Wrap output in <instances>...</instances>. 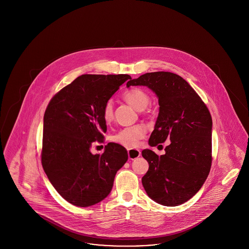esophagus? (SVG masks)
<instances>
[{
	"mask_svg": "<svg viewBox=\"0 0 249 249\" xmlns=\"http://www.w3.org/2000/svg\"><path fill=\"white\" fill-rule=\"evenodd\" d=\"M140 155H141V152L139 149H134V148L128 149V156H129L130 160H134V159L140 157Z\"/></svg>",
	"mask_w": 249,
	"mask_h": 249,
	"instance_id": "esophagus-1",
	"label": "esophagus"
}]
</instances>
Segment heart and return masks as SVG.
Masks as SVG:
<instances>
[{
    "label": "heart",
    "mask_w": 249,
    "mask_h": 249,
    "mask_svg": "<svg viewBox=\"0 0 249 249\" xmlns=\"http://www.w3.org/2000/svg\"><path fill=\"white\" fill-rule=\"evenodd\" d=\"M123 99L136 110H143L149 103V96L141 89L134 88L123 93ZM103 117L107 122H110L114 117L113 104L111 101L107 102L103 109ZM146 129L142 125H135L119 130L112 136L113 142H117L125 147H136L140 141L145 136Z\"/></svg>",
    "instance_id": "1"
}]
</instances>
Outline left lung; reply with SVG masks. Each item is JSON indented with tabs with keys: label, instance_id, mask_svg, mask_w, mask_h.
I'll return each mask as SVG.
<instances>
[{
	"label": "left lung",
	"instance_id": "obj_1",
	"mask_svg": "<svg viewBox=\"0 0 249 249\" xmlns=\"http://www.w3.org/2000/svg\"><path fill=\"white\" fill-rule=\"evenodd\" d=\"M146 86L159 98L160 112L148 143H171L159 157L144 149L149 168L142 184L153 201L178 206L192 198L209 175L212 163V118L201 97L174 72H146L127 82Z\"/></svg>",
	"mask_w": 249,
	"mask_h": 249
}]
</instances>
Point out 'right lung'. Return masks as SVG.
<instances>
[{
  "label": "right lung",
  "instance_id": "1",
  "mask_svg": "<svg viewBox=\"0 0 249 249\" xmlns=\"http://www.w3.org/2000/svg\"><path fill=\"white\" fill-rule=\"evenodd\" d=\"M129 74H82L50 100L44 116L42 165L55 190L68 202L87 207L105 198L127 150L109 142L102 155L90 152L104 142L107 121L103 109Z\"/></svg>",
  "mask_w": 249,
  "mask_h": 249
}]
</instances>
